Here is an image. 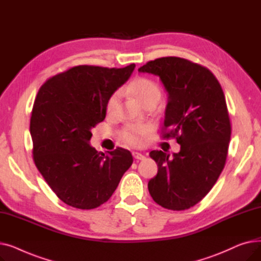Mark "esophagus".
<instances>
[{
	"label": "esophagus",
	"mask_w": 261,
	"mask_h": 261,
	"mask_svg": "<svg viewBox=\"0 0 261 261\" xmlns=\"http://www.w3.org/2000/svg\"><path fill=\"white\" fill-rule=\"evenodd\" d=\"M132 155H133V158L136 159V160H144V159H145V155L142 154L141 152H138V151H133V152H132Z\"/></svg>",
	"instance_id": "34e87169"
}]
</instances>
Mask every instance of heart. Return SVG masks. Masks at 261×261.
Wrapping results in <instances>:
<instances>
[{"label":"heart","mask_w":261,"mask_h":261,"mask_svg":"<svg viewBox=\"0 0 261 261\" xmlns=\"http://www.w3.org/2000/svg\"><path fill=\"white\" fill-rule=\"evenodd\" d=\"M128 92L133 97L140 101L143 106L149 102H155L161 98V90L159 86L145 77L134 78L128 86ZM118 102V94L111 95L107 103V111L113 112ZM150 132L148 125H130L120 132V138L132 146H140L143 142V138Z\"/></svg>","instance_id":"1"}]
</instances>
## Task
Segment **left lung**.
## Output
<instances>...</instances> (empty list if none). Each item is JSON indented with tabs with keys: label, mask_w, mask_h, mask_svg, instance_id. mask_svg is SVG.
Here are the masks:
<instances>
[{
	"label": "left lung",
	"mask_w": 261,
	"mask_h": 261,
	"mask_svg": "<svg viewBox=\"0 0 261 261\" xmlns=\"http://www.w3.org/2000/svg\"><path fill=\"white\" fill-rule=\"evenodd\" d=\"M139 72L160 77L168 95L165 138L181 145L172 158L161 150L149 153L158 164L149 193L167 210L190 208L210 193L225 165L230 122L224 93L206 67L179 57L149 61Z\"/></svg>",
	"instance_id": "left-lung-1"
}]
</instances>
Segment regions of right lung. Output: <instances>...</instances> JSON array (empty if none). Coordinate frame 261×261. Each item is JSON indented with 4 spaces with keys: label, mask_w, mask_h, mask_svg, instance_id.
<instances>
[{
    "label": "right lung",
    "mask_w": 261,
    "mask_h": 261,
    "mask_svg": "<svg viewBox=\"0 0 261 261\" xmlns=\"http://www.w3.org/2000/svg\"><path fill=\"white\" fill-rule=\"evenodd\" d=\"M122 68L78 65L40 88L31 117L34 160L51 190L70 206L93 210L107 202L132 165L129 150L105 154L90 145L111 95L130 78Z\"/></svg>",
    "instance_id": "1"
}]
</instances>
